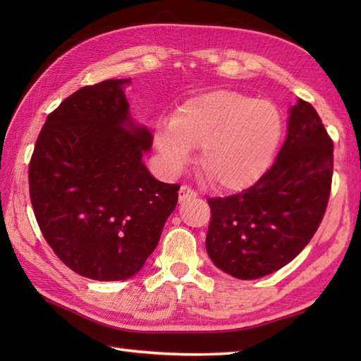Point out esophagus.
Instances as JSON below:
<instances>
[{
    "instance_id": "1",
    "label": "esophagus",
    "mask_w": 361,
    "mask_h": 361,
    "mask_svg": "<svg viewBox=\"0 0 361 361\" xmlns=\"http://www.w3.org/2000/svg\"><path fill=\"white\" fill-rule=\"evenodd\" d=\"M195 197H197V192H195V190L190 189L189 186H181L180 190H178L180 202H186L188 198H195Z\"/></svg>"
}]
</instances>
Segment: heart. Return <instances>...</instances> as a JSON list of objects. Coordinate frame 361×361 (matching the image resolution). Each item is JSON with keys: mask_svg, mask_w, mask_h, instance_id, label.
Returning a JSON list of instances; mask_svg holds the SVG:
<instances>
[{"mask_svg": "<svg viewBox=\"0 0 361 361\" xmlns=\"http://www.w3.org/2000/svg\"><path fill=\"white\" fill-rule=\"evenodd\" d=\"M283 135L279 106L235 91H211L188 99L153 128V145L164 171L178 175L200 147V166L212 185L240 192L264 178Z\"/></svg>", "mask_w": 361, "mask_h": 361, "instance_id": "b5f03b06", "label": "heart"}]
</instances>
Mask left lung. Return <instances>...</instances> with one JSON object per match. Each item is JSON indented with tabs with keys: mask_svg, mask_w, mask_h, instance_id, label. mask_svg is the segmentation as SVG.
<instances>
[{
	"mask_svg": "<svg viewBox=\"0 0 361 361\" xmlns=\"http://www.w3.org/2000/svg\"><path fill=\"white\" fill-rule=\"evenodd\" d=\"M332 169L334 142L317 110L298 99L286 142L264 178L240 194L208 200L206 251L214 265L250 281L291 262L323 220Z\"/></svg>",
	"mask_w": 361,
	"mask_h": 361,
	"instance_id": "obj_1",
	"label": "left lung"
}]
</instances>
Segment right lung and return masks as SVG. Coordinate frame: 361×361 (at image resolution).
Here are the masks:
<instances>
[{"mask_svg":"<svg viewBox=\"0 0 361 361\" xmlns=\"http://www.w3.org/2000/svg\"><path fill=\"white\" fill-rule=\"evenodd\" d=\"M130 82L104 80L65 99L46 119L29 166L43 237L66 267L94 281L133 278L178 202L180 186L144 164L152 133L130 114Z\"/></svg>","mask_w":361,"mask_h":361,"instance_id":"obj_1","label":"right lung"}]
</instances>
